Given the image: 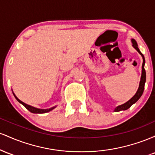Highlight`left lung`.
Listing matches in <instances>:
<instances>
[{
    "instance_id": "8db88e82",
    "label": "left lung",
    "mask_w": 155,
    "mask_h": 155,
    "mask_svg": "<svg viewBox=\"0 0 155 155\" xmlns=\"http://www.w3.org/2000/svg\"><path fill=\"white\" fill-rule=\"evenodd\" d=\"M131 41H132L133 47H134L135 49H136L140 54H141L142 58H143V64H142V74H141V77H140L139 87H138V91H137L136 95L133 96L130 100L127 101V102L125 103V104L121 105V106H117V107L115 108V110H114L115 111H122V110L128 109V108L130 107L133 104H134L136 101H138V99L140 97V96H141L142 94H143V90H144V85H145V82H146V71H145V69H144V64H145L144 57H143V54L140 52L139 49L138 48V44H137L136 41H135L134 39H132Z\"/></svg>"
}]
</instances>
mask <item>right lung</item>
Wrapping results in <instances>:
<instances>
[{"instance_id":"right-lung-1","label":"right lung","mask_w":155,"mask_h":155,"mask_svg":"<svg viewBox=\"0 0 155 155\" xmlns=\"http://www.w3.org/2000/svg\"><path fill=\"white\" fill-rule=\"evenodd\" d=\"M14 95H15V97H16V99H17V101H19L20 104H22L23 106L25 107L28 110V111H30L31 112H32V113H34V114H43V113H46V112H49L51 110H52L53 108H54L55 107H53L51 108H49V109H40V108H35V107H33V106H29V105L25 104V103H23L22 101H21L20 100H19L18 98H17V97H16L15 94H14Z\"/></svg>"}]
</instances>
